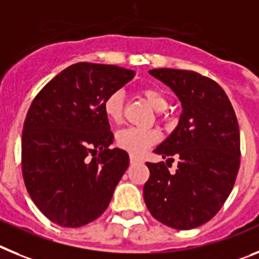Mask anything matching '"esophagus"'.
<instances>
[{
  "label": "esophagus",
  "mask_w": 259,
  "mask_h": 259,
  "mask_svg": "<svg viewBox=\"0 0 259 259\" xmlns=\"http://www.w3.org/2000/svg\"><path fill=\"white\" fill-rule=\"evenodd\" d=\"M129 159H130V163H132V164L139 163V161H141V159H139L138 156H136V155H133V154H130Z\"/></svg>",
  "instance_id": "34e87169"
}]
</instances>
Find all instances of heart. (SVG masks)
<instances>
[{"instance_id":"obj_1","label":"heart","mask_w":259,"mask_h":259,"mask_svg":"<svg viewBox=\"0 0 259 259\" xmlns=\"http://www.w3.org/2000/svg\"><path fill=\"white\" fill-rule=\"evenodd\" d=\"M138 94L155 111L163 112L167 109V95L159 87L142 86L138 89ZM103 112L109 122H121L123 112V98L120 91L112 92L105 98L103 103ZM157 141H159V133L156 130L138 129V127H127V129L121 130L116 137L117 146L133 155L143 154Z\"/></svg>"}]
</instances>
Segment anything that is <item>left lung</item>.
<instances>
[{"mask_svg": "<svg viewBox=\"0 0 259 259\" xmlns=\"http://www.w3.org/2000/svg\"><path fill=\"white\" fill-rule=\"evenodd\" d=\"M148 73L175 91L183 113L176 129L155 148L170 161L179 157L176 172L164 161L146 163V206L165 226L197 228L217 215L235 185L241 154L237 117L224 90L207 76L179 69Z\"/></svg>", "mask_w": 259, "mask_h": 259, "instance_id": "8db88e82", "label": "left lung"}]
</instances>
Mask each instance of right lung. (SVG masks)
<instances>
[{
  "instance_id": "add662e5",
  "label": "right lung",
  "mask_w": 259,
  "mask_h": 259,
  "mask_svg": "<svg viewBox=\"0 0 259 259\" xmlns=\"http://www.w3.org/2000/svg\"><path fill=\"white\" fill-rule=\"evenodd\" d=\"M134 75L114 65L78 62L33 99L22 133V173L33 203L53 223L78 228L107 210L129 155L109 148L113 134L103 103Z\"/></svg>"
}]
</instances>
